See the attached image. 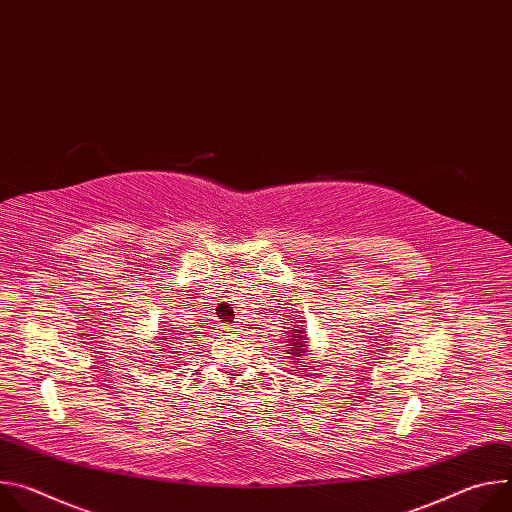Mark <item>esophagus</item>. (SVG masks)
Returning <instances> with one entry per match:
<instances>
[{"label":"esophagus","mask_w":512,"mask_h":512,"mask_svg":"<svg viewBox=\"0 0 512 512\" xmlns=\"http://www.w3.org/2000/svg\"><path fill=\"white\" fill-rule=\"evenodd\" d=\"M221 328H223L225 332H237V330H239V326H237V324H223Z\"/></svg>","instance_id":"obj_1"}]
</instances>
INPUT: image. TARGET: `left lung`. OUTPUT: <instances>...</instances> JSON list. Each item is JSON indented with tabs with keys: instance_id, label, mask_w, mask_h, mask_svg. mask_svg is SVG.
Here are the masks:
<instances>
[{
	"instance_id": "left-lung-1",
	"label": "left lung",
	"mask_w": 512,
	"mask_h": 512,
	"mask_svg": "<svg viewBox=\"0 0 512 512\" xmlns=\"http://www.w3.org/2000/svg\"><path fill=\"white\" fill-rule=\"evenodd\" d=\"M287 348L289 350H285L289 356L287 358H291V362H300V360H304V356H306V332L304 330H296V332H291V338H289V344H287Z\"/></svg>"
}]
</instances>
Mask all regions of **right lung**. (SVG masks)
<instances>
[{
	"label": "right lung",
	"mask_w": 512,
	"mask_h": 512,
	"mask_svg": "<svg viewBox=\"0 0 512 512\" xmlns=\"http://www.w3.org/2000/svg\"><path fill=\"white\" fill-rule=\"evenodd\" d=\"M162 340H164V338H162Z\"/></svg>",
	"instance_id": "right-lung-1"
}]
</instances>
